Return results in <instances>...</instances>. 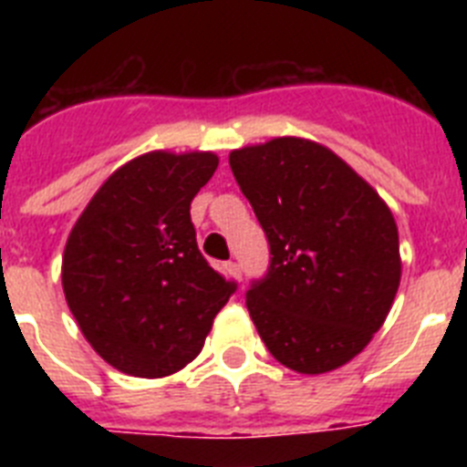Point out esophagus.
I'll return each instance as SVG.
<instances>
[{"label":"esophagus","mask_w":467,"mask_h":467,"mask_svg":"<svg viewBox=\"0 0 467 467\" xmlns=\"http://www.w3.org/2000/svg\"><path fill=\"white\" fill-rule=\"evenodd\" d=\"M224 269H226V274L231 275V278H234V280H241V266H238L236 262H226V264H224Z\"/></svg>","instance_id":"34e87169"}]
</instances>
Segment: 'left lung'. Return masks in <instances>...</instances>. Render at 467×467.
I'll return each instance as SVG.
<instances>
[{"label":"left lung","mask_w":467,"mask_h":467,"mask_svg":"<svg viewBox=\"0 0 467 467\" xmlns=\"http://www.w3.org/2000/svg\"><path fill=\"white\" fill-rule=\"evenodd\" d=\"M238 187L271 245L247 311L280 365L325 374L372 341L398 295V224L377 189L306 138H274L229 154Z\"/></svg>","instance_id":"8db88e82"}]
</instances>
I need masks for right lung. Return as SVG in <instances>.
<instances>
[{"instance_id":"right-lung-1","label":"right lung","mask_w":467,"mask_h":467,"mask_svg":"<svg viewBox=\"0 0 467 467\" xmlns=\"http://www.w3.org/2000/svg\"><path fill=\"white\" fill-rule=\"evenodd\" d=\"M213 151H147L93 193L63 253V290L93 350L130 377L161 379L201 353L236 285L198 253L193 196Z\"/></svg>"}]
</instances>
